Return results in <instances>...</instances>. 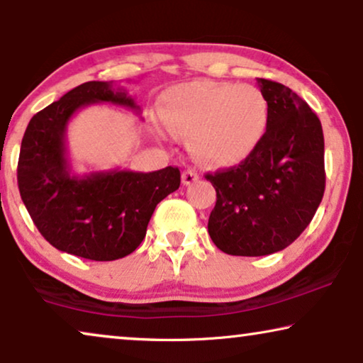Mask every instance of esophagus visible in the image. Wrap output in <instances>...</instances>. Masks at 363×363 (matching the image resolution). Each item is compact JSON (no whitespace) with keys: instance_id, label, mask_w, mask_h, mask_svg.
Instances as JSON below:
<instances>
[{"instance_id":"esophagus-1","label":"esophagus","mask_w":363,"mask_h":363,"mask_svg":"<svg viewBox=\"0 0 363 363\" xmlns=\"http://www.w3.org/2000/svg\"><path fill=\"white\" fill-rule=\"evenodd\" d=\"M198 180V173L195 170H185L182 173V182L183 185H191L193 182Z\"/></svg>"}]
</instances>
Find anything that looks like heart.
<instances>
[{"mask_svg": "<svg viewBox=\"0 0 363 363\" xmlns=\"http://www.w3.org/2000/svg\"><path fill=\"white\" fill-rule=\"evenodd\" d=\"M158 128L190 137V150L206 165H235L259 145L269 106L255 86L196 81L163 94Z\"/></svg>", "mask_w": 363, "mask_h": 363, "instance_id": "obj_1", "label": "heart"}]
</instances>
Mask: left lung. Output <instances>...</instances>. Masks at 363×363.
I'll list each match as a JSON object with an SVG mask.
<instances>
[{"label": "left lung", "instance_id": "left-lung-1", "mask_svg": "<svg viewBox=\"0 0 363 363\" xmlns=\"http://www.w3.org/2000/svg\"><path fill=\"white\" fill-rule=\"evenodd\" d=\"M257 84L269 106L261 143L238 167L205 175L216 190L208 233L231 256L284 250L309 226L325 190L319 117L289 87Z\"/></svg>", "mask_w": 363, "mask_h": 363}]
</instances>
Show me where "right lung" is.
Masks as SVG:
<instances>
[{
	"label": "right lung",
	"mask_w": 363,
	"mask_h": 363,
	"mask_svg": "<svg viewBox=\"0 0 363 363\" xmlns=\"http://www.w3.org/2000/svg\"><path fill=\"white\" fill-rule=\"evenodd\" d=\"M97 102L138 106L112 82H84L38 112L28 123L18 162L19 195L44 240L59 251L92 261L130 255L143 241L158 203L180 186V170L167 167L71 172L66 148L67 122L79 108Z\"/></svg>",
	"instance_id": "add662e5"
}]
</instances>
